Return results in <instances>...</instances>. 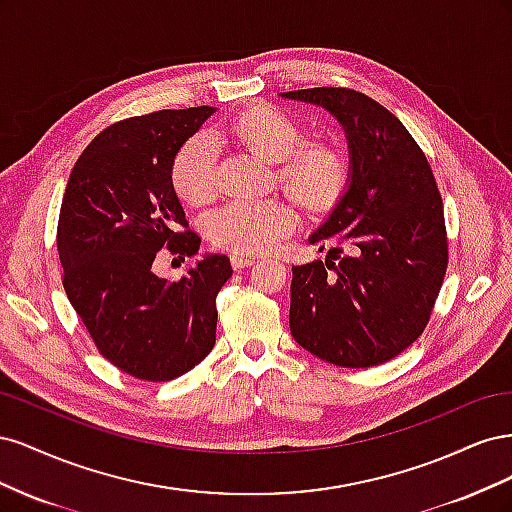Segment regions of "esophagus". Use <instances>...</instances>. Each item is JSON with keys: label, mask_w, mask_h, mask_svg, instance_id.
Listing matches in <instances>:
<instances>
[{"label": "esophagus", "mask_w": 512, "mask_h": 512, "mask_svg": "<svg viewBox=\"0 0 512 512\" xmlns=\"http://www.w3.org/2000/svg\"><path fill=\"white\" fill-rule=\"evenodd\" d=\"M230 262H232V267L235 269H243V267H250V265H254L256 262V258L254 256H247V254H232L230 256Z\"/></svg>", "instance_id": "34e87169"}]
</instances>
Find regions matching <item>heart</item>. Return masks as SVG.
I'll return each instance as SVG.
<instances>
[{
    "mask_svg": "<svg viewBox=\"0 0 512 512\" xmlns=\"http://www.w3.org/2000/svg\"><path fill=\"white\" fill-rule=\"evenodd\" d=\"M228 134L256 158L277 164L275 181L303 213L320 218L344 198L350 162L335 143H301L297 121L273 106H252L232 119ZM215 143L198 134L185 141L173 162V188L190 207H205L218 196ZM294 228L292 211L280 200L232 203L209 220L211 241L237 254H265Z\"/></svg>",
    "mask_w": 512,
    "mask_h": 512,
    "instance_id": "1",
    "label": "heart"
}]
</instances>
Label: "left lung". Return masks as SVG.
<instances>
[{
  "label": "left lung",
  "mask_w": 512,
  "mask_h": 512,
  "mask_svg": "<svg viewBox=\"0 0 512 512\" xmlns=\"http://www.w3.org/2000/svg\"><path fill=\"white\" fill-rule=\"evenodd\" d=\"M337 119L350 183L309 243L327 258L292 267L290 333L339 367L391 361L423 333L446 273L442 198L410 132L382 104L346 87L280 94Z\"/></svg>",
  "instance_id": "obj_1"
}]
</instances>
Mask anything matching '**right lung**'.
Masks as SVG:
<instances>
[{"label": "right lung", "mask_w": 512, "mask_h": 512, "mask_svg": "<svg viewBox=\"0 0 512 512\" xmlns=\"http://www.w3.org/2000/svg\"><path fill=\"white\" fill-rule=\"evenodd\" d=\"M215 106L158 111L102 130L76 160L61 200L57 250L64 288L104 359L138 380L166 382L215 346V299L232 275L205 254L181 280L153 273L156 254L194 256L173 188V162Z\"/></svg>", "instance_id": "add662e5"}]
</instances>
